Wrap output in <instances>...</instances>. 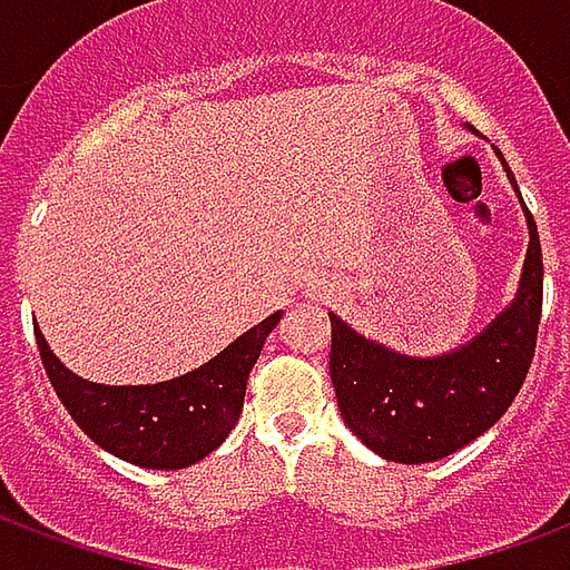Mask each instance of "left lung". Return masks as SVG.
I'll return each instance as SVG.
<instances>
[{
	"label": "left lung",
	"mask_w": 570,
	"mask_h": 570,
	"mask_svg": "<svg viewBox=\"0 0 570 570\" xmlns=\"http://www.w3.org/2000/svg\"><path fill=\"white\" fill-rule=\"evenodd\" d=\"M525 219L528 256L519 293L458 351L406 357L330 314V375L338 409L375 454L400 464L440 461L482 436L510 409L531 370L543 308V253L528 207Z\"/></svg>",
	"instance_id": "8db88e82"
}]
</instances>
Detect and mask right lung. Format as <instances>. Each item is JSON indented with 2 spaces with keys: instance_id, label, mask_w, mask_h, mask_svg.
I'll return each mask as SVG.
<instances>
[{
  "instance_id": "1",
  "label": "right lung",
  "mask_w": 570,
  "mask_h": 570,
  "mask_svg": "<svg viewBox=\"0 0 570 570\" xmlns=\"http://www.w3.org/2000/svg\"><path fill=\"white\" fill-rule=\"evenodd\" d=\"M277 321L281 311L237 335L204 366L158 384L88 382L51 354L39 330L36 345L60 403L100 449L149 470H183L232 433L244 409L249 370Z\"/></svg>"
}]
</instances>
